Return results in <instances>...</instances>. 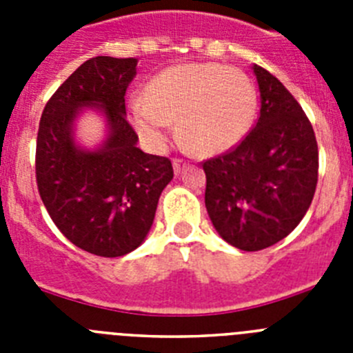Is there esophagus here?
<instances>
[{
  "label": "esophagus",
  "mask_w": 353,
  "mask_h": 353,
  "mask_svg": "<svg viewBox=\"0 0 353 353\" xmlns=\"http://www.w3.org/2000/svg\"><path fill=\"white\" fill-rule=\"evenodd\" d=\"M187 168V164L185 162L182 161V159H173V170H174V173L179 174L180 171H183Z\"/></svg>",
  "instance_id": "34e87169"
}]
</instances>
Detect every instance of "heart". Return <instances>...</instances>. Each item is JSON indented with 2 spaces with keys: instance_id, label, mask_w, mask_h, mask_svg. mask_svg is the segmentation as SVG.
<instances>
[{
  "instance_id": "obj_1",
  "label": "heart",
  "mask_w": 353,
  "mask_h": 353,
  "mask_svg": "<svg viewBox=\"0 0 353 353\" xmlns=\"http://www.w3.org/2000/svg\"><path fill=\"white\" fill-rule=\"evenodd\" d=\"M256 117V88L245 72L219 63H183L150 81L130 102V120L146 146L164 150L173 120L185 145L217 155L245 138Z\"/></svg>"
}]
</instances>
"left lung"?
Returning <instances> with one entry per match:
<instances>
[{
	"label": "left lung",
	"mask_w": 353,
	"mask_h": 353,
	"mask_svg": "<svg viewBox=\"0 0 353 353\" xmlns=\"http://www.w3.org/2000/svg\"><path fill=\"white\" fill-rule=\"evenodd\" d=\"M260 118L242 141L203 162L205 205L221 236L242 251L277 244L297 228L318 182V145L301 104L263 67Z\"/></svg>",
	"instance_id": "1"
}]
</instances>
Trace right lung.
<instances>
[{
    "label": "right lung",
    "instance_id": "right-lung-1",
    "mask_svg": "<svg viewBox=\"0 0 353 353\" xmlns=\"http://www.w3.org/2000/svg\"><path fill=\"white\" fill-rule=\"evenodd\" d=\"M136 65V58H90L56 90L40 118V198L72 244L97 256H123L141 245L159 196L173 179L170 159L139 150L138 134L125 118V92ZM83 107L99 108L108 120V138L97 150L73 141V121Z\"/></svg>",
    "mask_w": 353,
    "mask_h": 353
}]
</instances>
